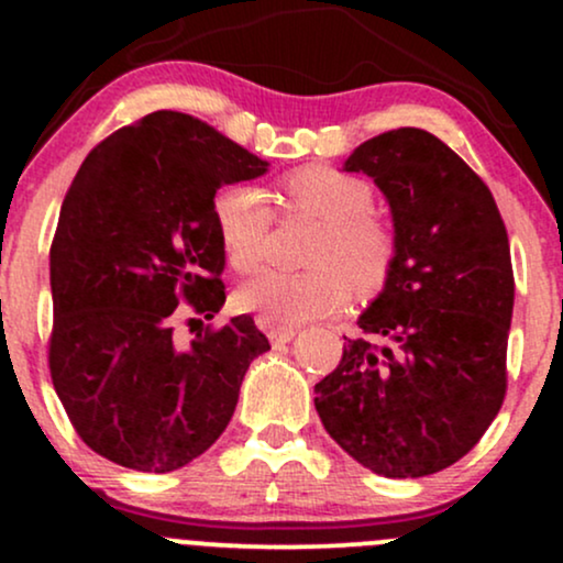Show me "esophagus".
Returning <instances> with one entry per match:
<instances>
[{
	"mask_svg": "<svg viewBox=\"0 0 563 563\" xmlns=\"http://www.w3.org/2000/svg\"><path fill=\"white\" fill-rule=\"evenodd\" d=\"M256 325H260L262 331L267 333V339L273 341V344H288V341L296 335V328H290V325H275V322H269L267 318L256 320Z\"/></svg>",
	"mask_w": 563,
	"mask_h": 563,
	"instance_id": "esophagus-1",
	"label": "esophagus"
}]
</instances>
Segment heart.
Segmentation results:
<instances>
[{
    "label": "heart",
    "instance_id": "obj_1",
    "mask_svg": "<svg viewBox=\"0 0 563 563\" xmlns=\"http://www.w3.org/2000/svg\"><path fill=\"white\" fill-rule=\"evenodd\" d=\"M286 209L322 222L307 251V273H267L238 290V307L275 325L328 318L354 294L373 296L397 267V232L373 214V187L333 166H303L283 179ZM214 222L228 260L241 273L267 262L275 211L256 185L222 187Z\"/></svg>",
    "mask_w": 563,
    "mask_h": 563
}]
</instances>
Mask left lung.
<instances>
[{
    "instance_id": "left-lung-1",
    "label": "left lung",
    "mask_w": 563,
    "mask_h": 563,
    "mask_svg": "<svg viewBox=\"0 0 563 563\" xmlns=\"http://www.w3.org/2000/svg\"><path fill=\"white\" fill-rule=\"evenodd\" d=\"M344 172L389 200L399 254L341 363L314 386L325 431L365 468L418 479L461 461L506 399L514 267L500 211L434 134L391 129Z\"/></svg>"
}]
</instances>
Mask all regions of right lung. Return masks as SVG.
Wrapping results in <instances>:
<instances>
[{"instance_id":"add662e5","label":"right lung","mask_w":563,"mask_h":563,"mask_svg":"<svg viewBox=\"0 0 563 563\" xmlns=\"http://www.w3.org/2000/svg\"><path fill=\"white\" fill-rule=\"evenodd\" d=\"M267 166L177 111L121 126L84 158L49 249V376L97 455L166 474L228 429L267 335L251 314L206 325L190 344H179L174 325L222 309L214 196Z\"/></svg>"}]
</instances>
